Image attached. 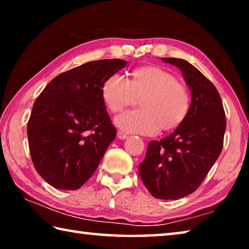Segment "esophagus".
Segmentation results:
<instances>
[{"instance_id":"1","label":"esophagus","mask_w":249,"mask_h":249,"mask_svg":"<svg viewBox=\"0 0 249 249\" xmlns=\"http://www.w3.org/2000/svg\"><path fill=\"white\" fill-rule=\"evenodd\" d=\"M117 137H119L120 140H125V138H127V134L122 132V130H119V132H117Z\"/></svg>"}]
</instances>
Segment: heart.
I'll use <instances>...</instances> for the list:
<instances>
[{"instance_id":"heart-1","label":"heart","mask_w":249,"mask_h":249,"mask_svg":"<svg viewBox=\"0 0 249 249\" xmlns=\"http://www.w3.org/2000/svg\"><path fill=\"white\" fill-rule=\"evenodd\" d=\"M101 95L112 114H119L140 100V109L126 112L115 123L125 132L141 135L178 128L191 108L188 88L175 74L154 66L134 69L126 79L111 75L103 82Z\"/></svg>"}]
</instances>
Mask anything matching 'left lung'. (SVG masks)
I'll return each mask as SVG.
<instances>
[{
    "instance_id": "obj_1",
    "label": "left lung",
    "mask_w": 249,
    "mask_h": 249,
    "mask_svg": "<svg viewBox=\"0 0 249 249\" xmlns=\"http://www.w3.org/2000/svg\"><path fill=\"white\" fill-rule=\"evenodd\" d=\"M182 71L191 90V108L169 136L151 141L138 172L156 199L178 200L195 192L220 156L226 128L216 88L195 66L179 58H161Z\"/></svg>"
}]
</instances>
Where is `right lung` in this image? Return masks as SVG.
Here are the masks:
<instances>
[{"mask_svg":"<svg viewBox=\"0 0 249 249\" xmlns=\"http://www.w3.org/2000/svg\"><path fill=\"white\" fill-rule=\"evenodd\" d=\"M124 67L121 59L87 62L58 74L36 99L27 124L29 151L35 169L53 188L79 189L114 141L101 88Z\"/></svg>","mask_w":249,"mask_h":249,"instance_id":"1","label":"right lung"}]
</instances>
